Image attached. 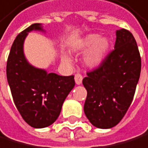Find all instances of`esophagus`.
<instances>
[{"label":"esophagus","mask_w":148,"mask_h":148,"mask_svg":"<svg viewBox=\"0 0 148 148\" xmlns=\"http://www.w3.org/2000/svg\"><path fill=\"white\" fill-rule=\"evenodd\" d=\"M82 79H83V77L81 74H79V73L75 74V82L77 85H80L82 83Z\"/></svg>","instance_id":"obj_1"}]
</instances>
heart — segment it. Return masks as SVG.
<instances>
[{
  "label": "heart",
  "instance_id": "heart-1",
  "mask_svg": "<svg viewBox=\"0 0 148 148\" xmlns=\"http://www.w3.org/2000/svg\"><path fill=\"white\" fill-rule=\"evenodd\" d=\"M110 48V42L108 38H100L99 34H88L76 43L73 50L76 52H88L84 56V63L88 68L99 67L106 56ZM63 61L69 63L70 60L68 56H63Z\"/></svg>",
  "mask_w": 148,
  "mask_h": 148
}]
</instances>
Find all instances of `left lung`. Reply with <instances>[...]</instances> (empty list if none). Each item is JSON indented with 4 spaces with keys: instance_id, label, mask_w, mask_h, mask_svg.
I'll return each instance as SVG.
<instances>
[{
    "instance_id": "left-lung-1",
    "label": "left lung",
    "mask_w": 148,
    "mask_h": 148,
    "mask_svg": "<svg viewBox=\"0 0 148 148\" xmlns=\"http://www.w3.org/2000/svg\"><path fill=\"white\" fill-rule=\"evenodd\" d=\"M115 49L83 79L87 89L84 112L92 125L111 128L126 115L133 100L141 71L136 41L127 29L116 32Z\"/></svg>"
}]
</instances>
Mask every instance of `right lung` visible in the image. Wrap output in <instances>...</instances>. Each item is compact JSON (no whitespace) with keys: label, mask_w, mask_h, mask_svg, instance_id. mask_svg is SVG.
Segmentation results:
<instances>
[{"label":"right lung","mask_w":148,"mask_h":148,"mask_svg":"<svg viewBox=\"0 0 148 148\" xmlns=\"http://www.w3.org/2000/svg\"><path fill=\"white\" fill-rule=\"evenodd\" d=\"M32 31L43 32V29L40 23H34L16 37L8 57L6 74L14 104L22 119L34 128H42L59 117L75 80L73 75L47 73L27 61L23 43Z\"/></svg>","instance_id":"add662e5"}]
</instances>
